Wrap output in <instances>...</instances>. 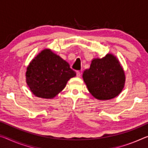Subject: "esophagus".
<instances>
[{
    "label": "esophagus",
    "instance_id": "obj_1",
    "mask_svg": "<svg viewBox=\"0 0 148 148\" xmlns=\"http://www.w3.org/2000/svg\"><path fill=\"white\" fill-rule=\"evenodd\" d=\"M76 76L78 77L81 76V72H80L79 71H77L76 72Z\"/></svg>",
    "mask_w": 148,
    "mask_h": 148
}]
</instances>
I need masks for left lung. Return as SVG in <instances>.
<instances>
[{"mask_svg": "<svg viewBox=\"0 0 148 148\" xmlns=\"http://www.w3.org/2000/svg\"><path fill=\"white\" fill-rule=\"evenodd\" d=\"M83 79L90 93L101 101L117 97L123 88L125 81L123 70L111 54L92 60L90 68L84 72Z\"/></svg>", "mask_w": 148, "mask_h": 148, "instance_id": "left-lung-1", "label": "left lung"}]
</instances>
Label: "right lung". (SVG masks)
Returning <instances> with one entry per match:
<instances>
[{"mask_svg":"<svg viewBox=\"0 0 148 148\" xmlns=\"http://www.w3.org/2000/svg\"><path fill=\"white\" fill-rule=\"evenodd\" d=\"M76 72L49 49L43 50L27 67V84L35 96L51 99L61 92Z\"/></svg>","mask_w":148,"mask_h":148,"instance_id":"add662e5","label":"right lung"}]
</instances>
